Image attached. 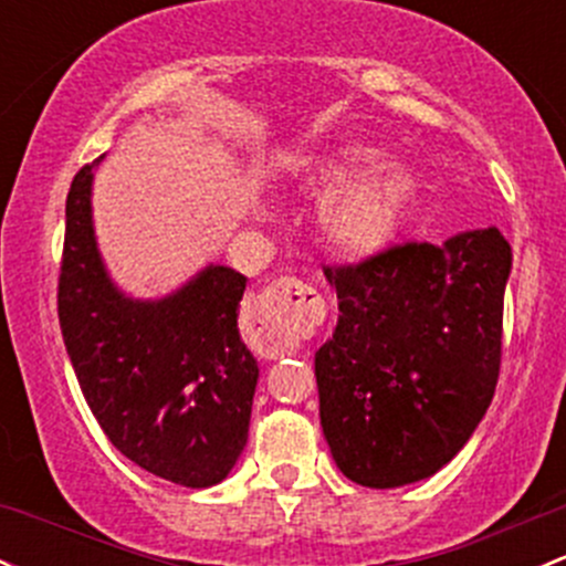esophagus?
Wrapping results in <instances>:
<instances>
[{
    "label": "esophagus",
    "instance_id": "esophagus-1",
    "mask_svg": "<svg viewBox=\"0 0 566 566\" xmlns=\"http://www.w3.org/2000/svg\"><path fill=\"white\" fill-rule=\"evenodd\" d=\"M250 346L260 357L279 359L295 354L325 316L322 297L301 279L284 276L271 282L250 303Z\"/></svg>",
    "mask_w": 566,
    "mask_h": 566
}]
</instances>
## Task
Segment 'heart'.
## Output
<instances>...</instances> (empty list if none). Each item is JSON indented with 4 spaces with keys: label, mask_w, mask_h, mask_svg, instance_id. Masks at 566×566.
Wrapping results in <instances>:
<instances>
[{
    "label": "heart",
    "mask_w": 566,
    "mask_h": 566,
    "mask_svg": "<svg viewBox=\"0 0 566 566\" xmlns=\"http://www.w3.org/2000/svg\"><path fill=\"white\" fill-rule=\"evenodd\" d=\"M381 150L359 142L327 147L303 166L297 196L331 203L325 235L346 260H374L400 239L419 201V182L411 171L384 169Z\"/></svg>",
    "instance_id": "obj_1"
}]
</instances>
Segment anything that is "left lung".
<instances>
[{"label":"left lung","instance_id":"1","mask_svg":"<svg viewBox=\"0 0 566 566\" xmlns=\"http://www.w3.org/2000/svg\"><path fill=\"white\" fill-rule=\"evenodd\" d=\"M511 265L496 228L327 265L340 316L314 374L322 432L349 481L406 486L468 443L500 378Z\"/></svg>","mask_w":566,"mask_h":566}]
</instances>
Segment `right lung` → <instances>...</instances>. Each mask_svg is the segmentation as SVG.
<instances>
[{
	"mask_svg": "<svg viewBox=\"0 0 566 566\" xmlns=\"http://www.w3.org/2000/svg\"><path fill=\"white\" fill-rule=\"evenodd\" d=\"M96 164L66 196L59 322L74 376L123 457L179 486H214L244 451L260 374L239 335L247 276L207 265L160 301L123 295L93 235Z\"/></svg>",
	"mask_w": 566,
	"mask_h": 566,
	"instance_id": "1",
	"label": "right lung"
}]
</instances>
